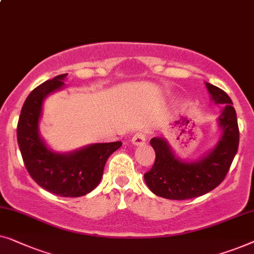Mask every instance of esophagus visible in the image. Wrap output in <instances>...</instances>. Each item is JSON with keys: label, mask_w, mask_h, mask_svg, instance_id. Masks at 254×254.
Masks as SVG:
<instances>
[{"label": "esophagus", "mask_w": 254, "mask_h": 254, "mask_svg": "<svg viewBox=\"0 0 254 254\" xmlns=\"http://www.w3.org/2000/svg\"><path fill=\"white\" fill-rule=\"evenodd\" d=\"M132 144L135 146H141L146 142V133L145 132H137L131 139Z\"/></svg>", "instance_id": "obj_1"}]
</instances>
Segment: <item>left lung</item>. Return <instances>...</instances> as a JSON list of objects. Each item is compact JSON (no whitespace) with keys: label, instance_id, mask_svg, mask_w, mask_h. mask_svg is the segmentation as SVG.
Returning a JSON list of instances; mask_svg holds the SVG:
<instances>
[{"label":"left lung","instance_id":"obj_1","mask_svg":"<svg viewBox=\"0 0 254 254\" xmlns=\"http://www.w3.org/2000/svg\"><path fill=\"white\" fill-rule=\"evenodd\" d=\"M215 103H224L219 117L222 137L212 152L197 162H184L171 152L162 138L151 139L155 161L144 175L153 193L171 200H187L207 193L222 183L238 149L239 128L236 110L229 95L221 88L206 83Z\"/></svg>","mask_w":254,"mask_h":254}]
</instances>
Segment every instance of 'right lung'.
<instances>
[{
  "mask_svg": "<svg viewBox=\"0 0 254 254\" xmlns=\"http://www.w3.org/2000/svg\"><path fill=\"white\" fill-rule=\"evenodd\" d=\"M66 76L59 74L30 93L17 124V140L25 167L39 187L60 197H81L98 187L107 160L122 142L94 144L69 154H57L46 147L38 131L42 102L63 86Z\"/></svg>",
  "mask_w": 254,
  "mask_h": 254,
  "instance_id": "add662e5",
  "label": "right lung"
}]
</instances>
